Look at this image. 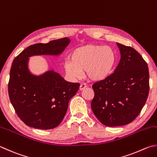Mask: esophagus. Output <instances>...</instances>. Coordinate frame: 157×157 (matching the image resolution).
<instances>
[{
	"label": "esophagus",
	"mask_w": 157,
	"mask_h": 157,
	"mask_svg": "<svg viewBox=\"0 0 157 157\" xmlns=\"http://www.w3.org/2000/svg\"><path fill=\"white\" fill-rule=\"evenodd\" d=\"M86 87H87V85H85V84H81V85H80L79 90H80V91H83Z\"/></svg>",
	"instance_id": "34e87169"
}]
</instances>
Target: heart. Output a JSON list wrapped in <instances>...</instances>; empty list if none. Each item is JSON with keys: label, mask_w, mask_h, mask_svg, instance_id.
Listing matches in <instances>:
<instances>
[{"label": "heart", "mask_w": 157, "mask_h": 157, "mask_svg": "<svg viewBox=\"0 0 157 157\" xmlns=\"http://www.w3.org/2000/svg\"><path fill=\"white\" fill-rule=\"evenodd\" d=\"M69 58L70 60L63 63L66 75L71 79H77L85 72V77L92 82L110 77L117 63V56L113 48L96 44L78 47L71 52Z\"/></svg>", "instance_id": "heart-1"}]
</instances>
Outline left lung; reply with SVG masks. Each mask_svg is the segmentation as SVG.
Wrapping results in <instances>:
<instances>
[{"label":"left lung","instance_id":"8db88e82","mask_svg":"<svg viewBox=\"0 0 157 157\" xmlns=\"http://www.w3.org/2000/svg\"><path fill=\"white\" fill-rule=\"evenodd\" d=\"M121 59L112 75L92 85L91 107L102 124L119 126L132 122L149 94L147 64L136 50L117 43Z\"/></svg>","mask_w":157,"mask_h":157}]
</instances>
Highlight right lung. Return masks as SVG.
I'll use <instances>...</instances> for the list:
<instances>
[{"label": "right lung", "mask_w": 157, "mask_h": 157, "mask_svg": "<svg viewBox=\"0 0 157 157\" xmlns=\"http://www.w3.org/2000/svg\"><path fill=\"white\" fill-rule=\"evenodd\" d=\"M63 37L47 44L29 46L13 61L10 70L8 93L15 111L30 127L48 130L57 127L66 113L70 98L77 92L80 84L70 82L54 71L41 76L31 75L29 57L33 55H58L70 43Z\"/></svg>", "instance_id": "1"}]
</instances>
